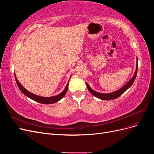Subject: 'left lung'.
I'll return each instance as SVG.
<instances>
[{
	"label": "left lung",
	"mask_w": 154,
	"mask_h": 154,
	"mask_svg": "<svg viewBox=\"0 0 154 154\" xmlns=\"http://www.w3.org/2000/svg\"><path fill=\"white\" fill-rule=\"evenodd\" d=\"M137 67H138V59L137 57V66H136V71H135V74H134L133 77L130 79V80L127 83V84L125 85L122 88H121L120 89L114 91L113 92L111 93H106V94H105V93H100V92H97L95 91L91 88V87L88 85L87 83H86L87 88L88 90L89 91V92L91 93V94L94 96L95 97H97V98L103 100H114L116 98H117L119 96H120L122 94L127 91L128 88L131 87V85L133 84V83L135 80V79L136 78L137 76Z\"/></svg>",
	"instance_id": "obj_1"
}]
</instances>
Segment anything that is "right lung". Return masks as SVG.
<instances>
[{
    "instance_id": "1",
    "label": "right lung",
    "mask_w": 154,
    "mask_h": 154,
    "mask_svg": "<svg viewBox=\"0 0 154 154\" xmlns=\"http://www.w3.org/2000/svg\"><path fill=\"white\" fill-rule=\"evenodd\" d=\"M15 80H16V83L17 84V86L18 87V88H19V89L21 91V92L23 93V94H24L25 96H26L27 97H29L30 99L34 100L35 101L38 102V103H42V104H53V103H57V101H60L65 95H66V92L68 90L69 82L67 84L66 88H65V89L63 90V91L62 92L58 95L54 96H51V97L39 96L36 95V94H32V93L29 92L28 91H27L26 88L20 84L19 82L18 81L16 76H15Z\"/></svg>"
}]
</instances>
